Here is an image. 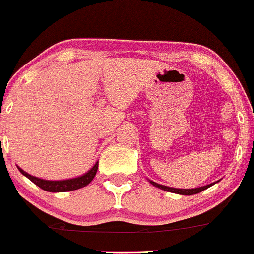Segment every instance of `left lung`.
I'll return each mask as SVG.
<instances>
[{
	"instance_id": "8db88e82",
	"label": "left lung",
	"mask_w": 254,
	"mask_h": 254,
	"mask_svg": "<svg viewBox=\"0 0 254 254\" xmlns=\"http://www.w3.org/2000/svg\"><path fill=\"white\" fill-rule=\"evenodd\" d=\"M149 182H150V184L153 185V186H155V187L160 188V190H166V192L176 193V194H182V195L197 194V193H200V192H202V190H206V188L210 187V186H213V185L216 184V182H213V184L206 185V186H202V187H198V188H174V187H169V186L159 185V184H156V182L151 181V180H149Z\"/></svg>"
}]
</instances>
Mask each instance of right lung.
I'll list each match as a JSON object with an SVG mask.
<instances>
[{
  "mask_svg": "<svg viewBox=\"0 0 254 254\" xmlns=\"http://www.w3.org/2000/svg\"><path fill=\"white\" fill-rule=\"evenodd\" d=\"M18 170L22 172V175H24L25 177L30 180L33 184L39 186L40 188H43L44 190H48V192H69V190H79V188L85 187V186L90 184L93 181V179L95 177L96 171H98L99 163L96 161L95 165L91 167L90 170H88L84 175L82 176L74 177V179H68V180H59V181H50V180H44L39 179V177L31 176V175L25 172L24 170L20 169L19 166H17Z\"/></svg>",
  "mask_w": 254,
  "mask_h": 254,
  "instance_id": "add662e5",
  "label": "right lung"
}]
</instances>
